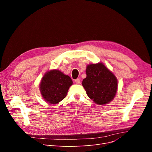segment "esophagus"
<instances>
[{"instance_id": "34e87169", "label": "esophagus", "mask_w": 152, "mask_h": 152, "mask_svg": "<svg viewBox=\"0 0 152 152\" xmlns=\"http://www.w3.org/2000/svg\"><path fill=\"white\" fill-rule=\"evenodd\" d=\"M75 82L77 84H79L80 83V80L79 79H77L75 80Z\"/></svg>"}]
</instances>
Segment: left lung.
Wrapping results in <instances>:
<instances>
[{"instance_id":"obj_1","label":"left lung","mask_w":152,"mask_h":152,"mask_svg":"<svg viewBox=\"0 0 152 152\" xmlns=\"http://www.w3.org/2000/svg\"><path fill=\"white\" fill-rule=\"evenodd\" d=\"M86 72L82 84L88 97L99 105L111 102L118 89L117 79L112 72L99 62L87 65Z\"/></svg>"}]
</instances>
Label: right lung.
<instances>
[{
    "label": "right lung",
    "mask_w": 152,
    "mask_h": 152,
    "mask_svg": "<svg viewBox=\"0 0 152 152\" xmlns=\"http://www.w3.org/2000/svg\"><path fill=\"white\" fill-rule=\"evenodd\" d=\"M73 84L71 78L58 70L48 71L39 84L43 99L50 104H58L65 98L70 87Z\"/></svg>",
    "instance_id": "1"
}]
</instances>
